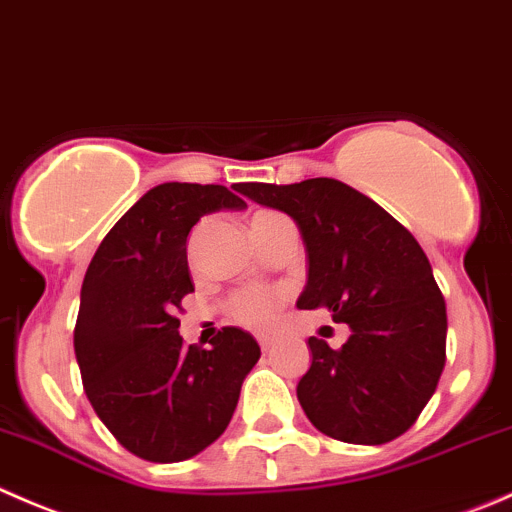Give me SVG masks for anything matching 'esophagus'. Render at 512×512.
Segmentation results:
<instances>
[{
  "mask_svg": "<svg viewBox=\"0 0 512 512\" xmlns=\"http://www.w3.org/2000/svg\"><path fill=\"white\" fill-rule=\"evenodd\" d=\"M258 346H261V351H268V348L273 346V338H268V336H261V338H258Z\"/></svg>",
  "mask_w": 512,
  "mask_h": 512,
  "instance_id": "esophagus-1",
  "label": "esophagus"
}]
</instances>
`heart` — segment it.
I'll return each mask as SVG.
<instances>
[{
	"instance_id": "heart-1",
	"label": "heart",
	"mask_w": 512,
	"mask_h": 512,
	"mask_svg": "<svg viewBox=\"0 0 512 512\" xmlns=\"http://www.w3.org/2000/svg\"><path fill=\"white\" fill-rule=\"evenodd\" d=\"M258 216H268V214H258ZM281 303H283L281 291H263V288H254V291H244L239 293V296L231 298L229 316L231 321H236L239 326L261 331V328L271 326Z\"/></svg>"
}]
</instances>
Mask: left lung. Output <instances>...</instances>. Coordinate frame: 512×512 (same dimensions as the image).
Wrapping results in <instances>:
<instances>
[{
    "label": "left lung",
    "mask_w": 512,
    "mask_h": 512,
    "mask_svg": "<svg viewBox=\"0 0 512 512\" xmlns=\"http://www.w3.org/2000/svg\"><path fill=\"white\" fill-rule=\"evenodd\" d=\"M261 206L298 224L308 254L301 311L328 308L351 336L338 351L311 336L298 381L303 413L328 438L381 445L426 408L445 366V301L428 256L406 226L336 179L241 184Z\"/></svg>",
    "instance_id": "left-lung-1"
}]
</instances>
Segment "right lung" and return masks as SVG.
I'll list each match as a JSON object with an SVG mask.
<instances>
[{
	"label": "right lung",
	"instance_id": "right-lung-1",
	"mask_svg": "<svg viewBox=\"0 0 512 512\" xmlns=\"http://www.w3.org/2000/svg\"><path fill=\"white\" fill-rule=\"evenodd\" d=\"M244 206L219 184H159L116 221L86 268L74 326L86 398L111 435L151 463L209 448L261 358L254 336L236 326L221 328L211 348L184 346L176 318L194 291L191 226Z\"/></svg>",
	"mask_w": 512,
	"mask_h": 512
}]
</instances>
